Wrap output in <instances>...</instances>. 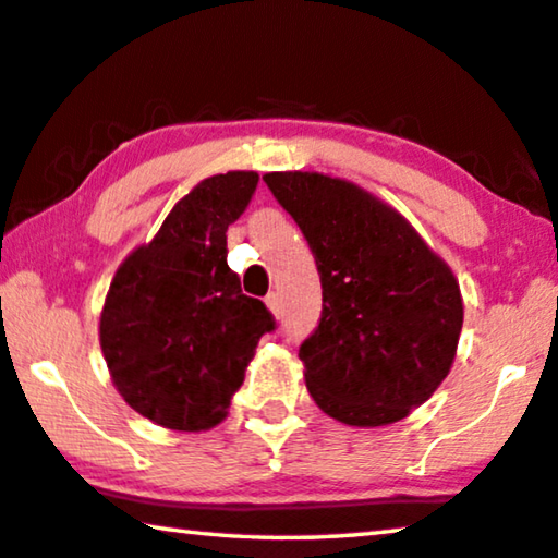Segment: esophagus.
Returning a JSON list of instances; mask_svg holds the SVG:
<instances>
[{
  "instance_id": "obj_1",
  "label": "esophagus",
  "mask_w": 558,
  "mask_h": 558,
  "mask_svg": "<svg viewBox=\"0 0 558 558\" xmlns=\"http://www.w3.org/2000/svg\"><path fill=\"white\" fill-rule=\"evenodd\" d=\"M264 304H267V308H269V312H271L274 316H279V314H281V302H279V294H277V291H269L267 299H264Z\"/></svg>"
}]
</instances>
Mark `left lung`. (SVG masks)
Returning a JSON list of instances; mask_svg holds the SVG:
<instances>
[{"label":"left lung","mask_w":558,"mask_h":558,"mask_svg":"<svg viewBox=\"0 0 558 558\" xmlns=\"http://www.w3.org/2000/svg\"><path fill=\"white\" fill-rule=\"evenodd\" d=\"M264 182L302 229L322 277L319 327L299 347L308 393L347 426L401 422L457 356V277L397 209L347 179L271 171Z\"/></svg>","instance_id":"obj_1"}]
</instances>
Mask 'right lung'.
Segmentation results:
<instances>
[{"label":"right lung","mask_w":558,"mask_h":558,"mask_svg":"<svg viewBox=\"0 0 558 558\" xmlns=\"http://www.w3.org/2000/svg\"><path fill=\"white\" fill-rule=\"evenodd\" d=\"M256 171L204 179L151 242L119 264L99 316V344L126 404L174 432L225 422L262 333L264 302L227 264V229L250 207Z\"/></svg>","instance_id":"right-lung-1"}]
</instances>
